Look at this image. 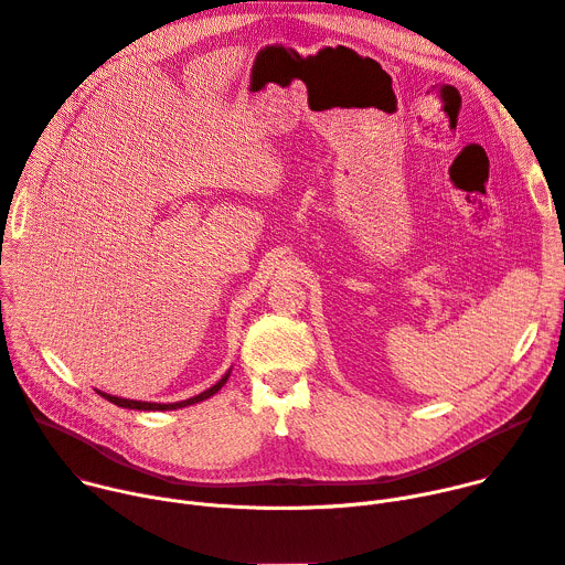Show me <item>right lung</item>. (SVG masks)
I'll return each instance as SVG.
<instances>
[{"label":"right lung","mask_w":565,"mask_h":565,"mask_svg":"<svg viewBox=\"0 0 565 565\" xmlns=\"http://www.w3.org/2000/svg\"><path fill=\"white\" fill-rule=\"evenodd\" d=\"M227 380H230V372L224 374V377L215 384V386H211V388H206L204 393H200V395H195V397H191V399H183V402H174V404H157V402H136V399H125V397H116V395H106V393H102V391H97L104 399H108V402H113V404H118V406H122V408H138V411H172V408H181V406H191V404H195V402H202V399H209L211 395H215L224 384H227Z\"/></svg>","instance_id":"add662e5"}]
</instances>
